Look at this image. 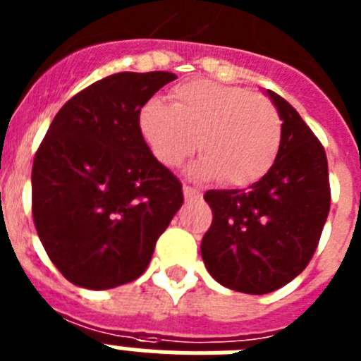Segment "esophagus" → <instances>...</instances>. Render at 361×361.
Wrapping results in <instances>:
<instances>
[{
	"label": "esophagus",
	"instance_id": "1",
	"mask_svg": "<svg viewBox=\"0 0 361 361\" xmlns=\"http://www.w3.org/2000/svg\"><path fill=\"white\" fill-rule=\"evenodd\" d=\"M183 191H184V197H186L188 200L199 199V197H200V190H199V188L191 186V184H184Z\"/></svg>",
	"mask_w": 361,
	"mask_h": 361
}]
</instances>
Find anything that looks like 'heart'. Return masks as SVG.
Masks as SVG:
<instances>
[{"mask_svg":"<svg viewBox=\"0 0 361 361\" xmlns=\"http://www.w3.org/2000/svg\"><path fill=\"white\" fill-rule=\"evenodd\" d=\"M171 104H145L139 126L149 149L168 168L199 149L200 177L247 186L264 177L282 142V119L264 95L240 86L195 79L175 86Z\"/></svg>","mask_w":361,"mask_h":361,"instance_id":"b5f03b06","label":"heart"}]
</instances>
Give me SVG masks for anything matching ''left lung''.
<instances>
[{"mask_svg": "<svg viewBox=\"0 0 361 361\" xmlns=\"http://www.w3.org/2000/svg\"><path fill=\"white\" fill-rule=\"evenodd\" d=\"M282 119L279 155L247 190H209L213 220L200 244L209 275L226 288L266 295L311 262L329 215L327 155L298 111L267 90Z\"/></svg>", "mask_w": 361, "mask_h": 361, "instance_id": "1", "label": "left lung"}]
</instances>
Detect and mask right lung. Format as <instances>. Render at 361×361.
Masks as SVG:
<instances>
[{
  "instance_id": "right-lung-1",
  "label": "right lung",
  "mask_w": 361,
  "mask_h": 361,
  "mask_svg": "<svg viewBox=\"0 0 361 361\" xmlns=\"http://www.w3.org/2000/svg\"><path fill=\"white\" fill-rule=\"evenodd\" d=\"M171 72H119L68 99L32 166V216L68 282L111 289L139 279L175 213L183 184L153 157L141 108Z\"/></svg>"
}]
</instances>
